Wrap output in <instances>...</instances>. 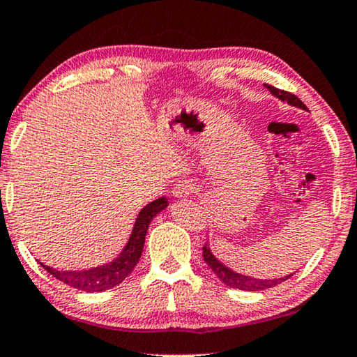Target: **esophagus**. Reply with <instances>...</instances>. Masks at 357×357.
Returning <instances> with one entry per match:
<instances>
[{
    "mask_svg": "<svg viewBox=\"0 0 357 357\" xmlns=\"http://www.w3.org/2000/svg\"><path fill=\"white\" fill-rule=\"evenodd\" d=\"M174 196H190V195H193L195 191H196V185L193 183V182H190V180H182V182H178V183H175V186H174Z\"/></svg>",
    "mask_w": 357,
    "mask_h": 357,
    "instance_id": "esophagus-1",
    "label": "esophagus"
}]
</instances>
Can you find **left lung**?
I'll list each match as a JSON object with an SVG mask.
<instances>
[{
    "label": "left lung",
    "instance_id": "left-lung-1",
    "mask_svg": "<svg viewBox=\"0 0 357 357\" xmlns=\"http://www.w3.org/2000/svg\"><path fill=\"white\" fill-rule=\"evenodd\" d=\"M268 89L271 91L273 96H276L278 98H281V100L290 103V105L294 107H298V108H303L306 109V105L303 102L300 100V98L292 94V92H287V91H282V89H278V87L270 86V84H265ZM202 257H204V261L209 265L211 270L217 274V278L220 279L223 284H227V286L233 287V289H239V290H266L270 287L278 286V284H281L284 281H287V279L292 276V274H289L286 278H279V279H254V278H249V276H244V274H239V273H234L229 270L223 265V263L218 261L209 249V245L204 244V248H202Z\"/></svg>",
    "mask_w": 357,
    "mask_h": 357
}]
</instances>
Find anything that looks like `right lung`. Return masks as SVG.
<instances>
[{"label":"right lung","instance_id":"1","mask_svg":"<svg viewBox=\"0 0 357 357\" xmlns=\"http://www.w3.org/2000/svg\"><path fill=\"white\" fill-rule=\"evenodd\" d=\"M166 207V197H158L156 201L145 206L140 211L139 217H137L128 245L121 252V255L116 260L108 263V265L97 266L86 271H57L52 270L51 266L43 265V263L41 266L49 274H52L54 278L59 279V281L78 290H84V292H102V290L113 289L118 284H121L132 273L135 265L139 263L142 250H144L146 229L150 227L153 217H156V213H160Z\"/></svg>","mask_w":357,"mask_h":357}]
</instances>
